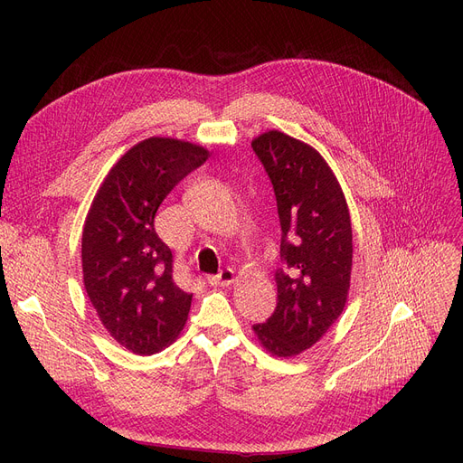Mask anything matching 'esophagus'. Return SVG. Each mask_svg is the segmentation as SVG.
I'll return each mask as SVG.
<instances>
[{
	"mask_svg": "<svg viewBox=\"0 0 463 463\" xmlns=\"http://www.w3.org/2000/svg\"><path fill=\"white\" fill-rule=\"evenodd\" d=\"M234 279H236L234 270H232V269H223L217 276H210V278H208V283H210V285H215V287H227V285L234 283Z\"/></svg>",
	"mask_w": 463,
	"mask_h": 463,
	"instance_id": "1",
	"label": "esophagus"
}]
</instances>
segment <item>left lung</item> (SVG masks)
<instances>
[{
	"label": "left lung",
	"mask_w": 463,
	"mask_h": 463,
	"mask_svg": "<svg viewBox=\"0 0 463 463\" xmlns=\"http://www.w3.org/2000/svg\"><path fill=\"white\" fill-rule=\"evenodd\" d=\"M274 185L281 225L278 306L253 325L262 349L290 358L313 347L342 315L351 287L353 231L345 194L313 146L281 131L251 140Z\"/></svg>",
	"instance_id": "obj_1"
}]
</instances>
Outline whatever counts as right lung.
Listing matches in <instances>:
<instances>
[{"label":"right lung","mask_w":463,"mask_h":463,"mask_svg":"<svg viewBox=\"0 0 463 463\" xmlns=\"http://www.w3.org/2000/svg\"><path fill=\"white\" fill-rule=\"evenodd\" d=\"M210 152L150 137L121 156L97 189L82 231L84 288L97 317L135 354H154L184 330L191 297L173 279V251L154 219L163 199Z\"/></svg>","instance_id":"obj_1"}]
</instances>
